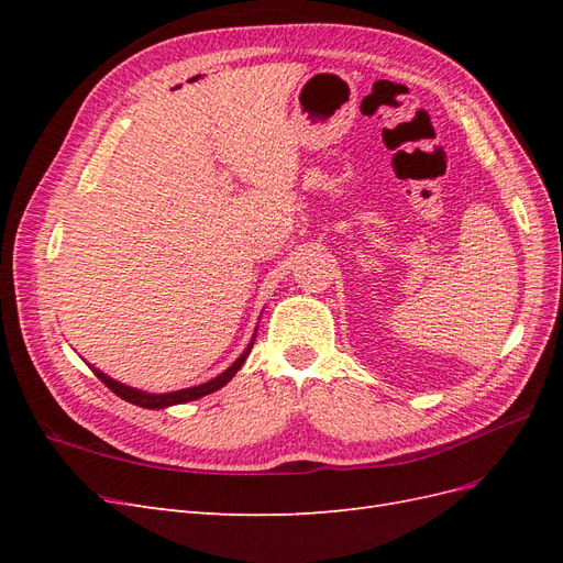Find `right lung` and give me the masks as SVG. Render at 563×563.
Returning a JSON list of instances; mask_svg holds the SVG:
<instances>
[{"label":"right lung","mask_w":563,"mask_h":563,"mask_svg":"<svg viewBox=\"0 0 563 563\" xmlns=\"http://www.w3.org/2000/svg\"><path fill=\"white\" fill-rule=\"evenodd\" d=\"M253 340H255V333H253V338H251V343L246 345V350H244L240 356H236V362L230 364L223 373H218V376L211 378L209 383H201V385H195V387H185V389H176V391H164V395H155V391H143V389L129 387V385H124V383H119V380L106 376L103 371L91 366V364H89V368L100 378V383H106V385L114 391L117 397L126 399V401L133 404V406L152 408V411H155V408H168V406H176V404L195 401V399H199V397L211 395V391H216V389H220V387H225V385L234 378V373L244 366L246 356H249V352H251V347H253Z\"/></svg>","instance_id":"right-lung-1"}]
</instances>
